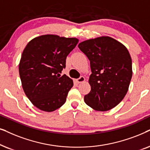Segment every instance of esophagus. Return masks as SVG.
I'll list each match as a JSON object with an SVG mask.
<instances>
[{
  "label": "esophagus",
  "mask_w": 150,
  "mask_h": 150,
  "mask_svg": "<svg viewBox=\"0 0 150 150\" xmlns=\"http://www.w3.org/2000/svg\"><path fill=\"white\" fill-rule=\"evenodd\" d=\"M85 81V77H83V76H81L79 78L75 79V81H76L77 83H81V82H83V81Z\"/></svg>",
  "instance_id": "obj_1"
}]
</instances>
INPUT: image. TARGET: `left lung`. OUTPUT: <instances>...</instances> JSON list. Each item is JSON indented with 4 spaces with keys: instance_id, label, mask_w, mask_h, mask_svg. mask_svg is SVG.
<instances>
[{
    "instance_id": "8db88e82",
    "label": "left lung",
    "mask_w": 150,
    "mask_h": 150,
    "mask_svg": "<svg viewBox=\"0 0 150 150\" xmlns=\"http://www.w3.org/2000/svg\"><path fill=\"white\" fill-rule=\"evenodd\" d=\"M78 47L88 57L91 90L84 101L97 111L117 106L126 95L132 76V59L123 44L108 36L81 42Z\"/></svg>"
}]
</instances>
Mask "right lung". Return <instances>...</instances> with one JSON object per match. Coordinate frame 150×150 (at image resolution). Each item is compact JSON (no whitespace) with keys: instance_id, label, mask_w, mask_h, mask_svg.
<instances>
[{"instance_id":"obj_1","label":"right lung","mask_w":150,"mask_h":150,"mask_svg":"<svg viewBox=\"0 0 150 150\" xmlns=\"http://www.w3.org/2000/svg\"><path fill=\"white\" fill-rule=\"evenodd\" d=\"M78 42L75 38L48 34L32 39L26 46L19 64L20 77L26 96L38 109L53 112L66 102L73 81L60 73Z\"/></svg>"}]
</instances>
